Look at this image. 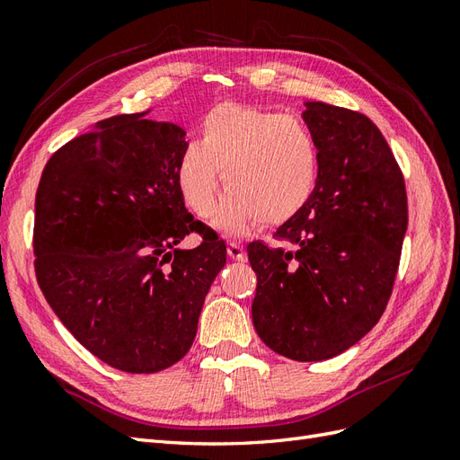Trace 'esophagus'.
Instances as JSON below:
<instances>
[{"label":"esophagus","mask_w":460,"mask_h":460,"mask_svg":"<svg viewBox=\"0 0 460 460\" xmlns=\"http://www.w3.org/2000/svg\"><path fill=\"white\" fill-rule=\"evenodd\" d=\"M227 254H229V258H233V261H239V262L246 261V251H244V246L241 243L231 241L227 244Z\"/></svg>","instance_id":"obj_1"}]
</instances>
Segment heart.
<instances>
[{"label": "heart", "instance_id": "b5f03b06", "mask_svg": "<svg viewBox=\"0 0 460 460\" xmlns=\"http://www.w3.org/2000/svg\"><path fill=\"white\" fill-rule=\"evenodd\" d=\"M319 144L311 128L293 114L226 102L211 109L199 141L184 146L176 164V184L184 204L208 217L223 196L216 226L241 233L258 217L279 223L307 202L319 179Z\"/></svg>", "mask_w": 460, "mask_h": 460}]
</instances>
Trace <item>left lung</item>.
<instances>
[{
  "label": "left lung",
  "instance_id": "obj_1",
  "mask_svg": "<svg viewBox=\"0 0 460 460\" xmlns=\"http://www.w3.org/2000/svg\"><path fill=\"white\" fill-rule=\"evenodd\" d=\"M319 144V179L274 237L246 246L256 272L252 323L262 342L296 361L346 351L379 323L391 299L408 227L404 176L367 116L305 102Z\"/></svg>",
  "mask_w": 460,
  "mask_h": 460
}]
</instances>
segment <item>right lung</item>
<instances>
[{
    "mask_svg": "<svg viewBox=\"0 0 460 460\" xmlns=\"http://www.w3.org/2000/svg\"><path fill=\"white\" fill-rule=\"evenodd\" d=\"M147 112L95 124L58 149L34 199V272L58 319L93 356L157 373L190 349L226 243L184 208L186 132ZM205 241L176 250L186 234Z\"/></svg>",
    "mask_w": 460,
    "mask_h": 460,
    "instance_id": "add662e5",
    "label": "right lung"
}]
</instances>
